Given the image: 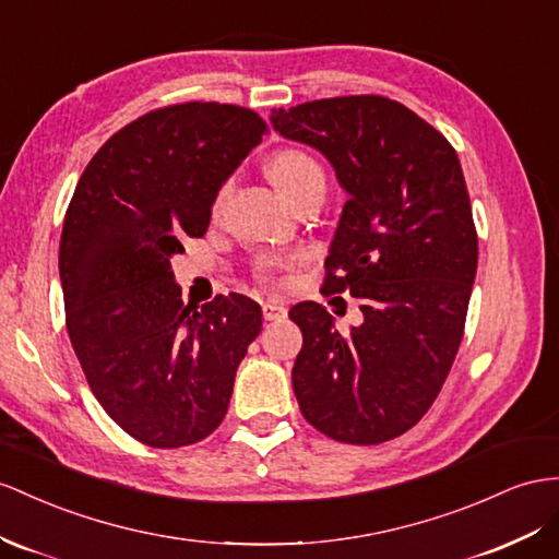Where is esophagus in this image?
I'll list each match as a JSON object with an SVG mask.
<instances>
[{
	"label": "esophagus",
	"mask_w": 559,
	"mask_h": 559,
	"mask_svg": "<svg viewBox=\"0 0 559 559\" xmlns=\"http://www.w3.org/2000/svg\"><path fill=\"white\" fill-rule=\"evenodd\" d=\"M262 313H264V321H283L285 317H288V309L276 305V302H264Z\"/></svg>",
	"instance_id": "1"
}]
</instances>
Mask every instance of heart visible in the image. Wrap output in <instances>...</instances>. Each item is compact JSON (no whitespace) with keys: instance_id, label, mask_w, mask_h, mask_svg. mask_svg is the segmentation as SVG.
I'll list each match as a JSON object with an SVG mask.
<instances>
[{"instance_id":"obj_1","label":"heart","mask_w":559,"mask_h":559,"mask_svg":"<svg viewBox=\"0 0 559 559\" xmlns=\"http://www.w3.org/2000/svg\"><path fill=\"white\" fill-rule=\"evenodd\" d=\"M269 175H271V179H274L276 189L288 200H293L299 191H302L311 179L323 177L317 160L309 157L307 153H299V151L278 153L274 160L269 163ZM224 195H226V189L219 193V200Z\"/></svg>"}]
</instances>
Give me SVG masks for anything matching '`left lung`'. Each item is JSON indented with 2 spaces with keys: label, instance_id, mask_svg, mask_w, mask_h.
Here are the masks:
<instances>
[{
  "label": "left lung",
  "instance_id": "8db88e82",
  "mask_svg": "<svg viewBox=\"0 0 559 559\" xmlns=\"http://www.w3.org/2000/svg\"><path fill=\"white\" fill-rule=\"evenodd\" d=\"M271 127L317 148L347 193L323 290L361 299L347 337L317 302L288 317L302 331L293 390L331 439L380 443L432 406L461 347L477 234L451 143L384 96H342L271 110Z\"/></svg>",
  "mask_w": 559,
  "mask_h": 559
}]
</instances>
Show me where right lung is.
Returning a JSON list of instances; mask_svg holds the SVG:
<instances>
[{
	"instance_id": "right-lung-1",
	"label": "right lung",
	"mask_w": 559,
	"mask_h": 559,
	"mask_svg": "<svg viewBox=\"0 0 559 559\" xmlns=\"http://www.w3.org/2000/svg\"><path fill=\"white\" fill-rule=\"evenodd\" d=\"M264 130L240 106L153 110L98 148L66 212L70 342L98 404L153 449L189 447L219 427L262 331V309L246 295L183 305L171 257L186 236L205 234L222 186Z\"/></svg>"
}]
</instances>
